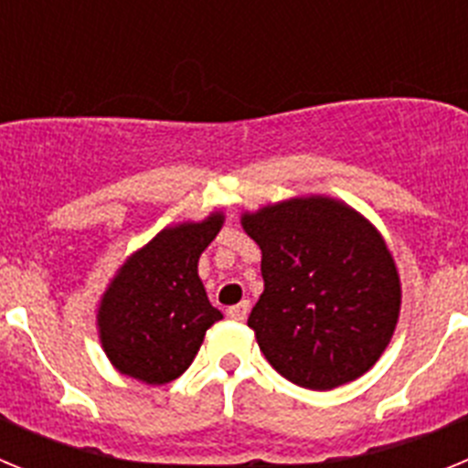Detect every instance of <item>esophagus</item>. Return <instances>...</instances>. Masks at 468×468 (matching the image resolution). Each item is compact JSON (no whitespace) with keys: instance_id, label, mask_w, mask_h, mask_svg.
I'll return each instance as SVG.
<instances>
[{"instance_id":"obj_1","label":"esophagus","mask_w":468,"mask_h":468,"mask_svg":"<svg viewBox=\"0 0 468 468\" xmlns=\"http://www.w3.org/2000/svg\"><path fill=\"white\" fill-rule=\"evenodd\" d=\"M248 309H250V304H248V302L243 300V302H239V304H234V307L227 309V316H229L231 321H246Z\"/></svg>"}]
</instances>
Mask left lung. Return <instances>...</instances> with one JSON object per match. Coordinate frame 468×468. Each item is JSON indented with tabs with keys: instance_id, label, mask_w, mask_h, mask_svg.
Wrapping results in <instances>:
<instances>
[{
	"instance_id": "1",
	"label": "left lung",
	"mask_w": 468,
	"mask_h": 468,
	"mask_svg": "<svg viewBox=\"0 0 468 468\" xmlns=\"http://www.w3.org/2000/svg\"><path fill=\"white\" fill-rule=\"evenodd\" d=\"M241 225L262 250L264 279L248 325L276 373L314 391L367 373L400 309L399 271L378 229L325 197L267 206Z\"/></svg>"
}]
</instances>
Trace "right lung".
<instances>
[{"mask_svg":"<svg viewBox=\"0 0 468 468\" xmlns=\"http://www.w3.org/2000/svg\"><path fill=\"white\" fill-rule=\"evenodd\" d=\"M222 215L159 231L123 264L102 295L98 325L112 366L147 384H166L192 366L222 314L210 304L197 264Z\"/></svg>","mask_w":468,"mask_h":468,"instance_id":"add662e5","label":"right lung"}]
</instances>
